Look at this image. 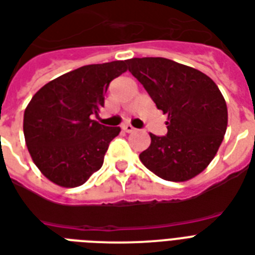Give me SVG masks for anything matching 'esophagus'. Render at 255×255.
Wrapping results in <instances>:
<instances>
[{
	"label": "esophagus",
	"instance_id": "obj_1",
	"mask_svg": "<svg viewBox=\"0 0 255 255\" xmlns=\"http://www.w3.org/2000/svg\"><path fill=\"white\" fill-rule=\"evenodd\" d=\"M122 130L126 131V133H133V131H135V128H133V126L129 125V124H126V125L122 126Z\"/></svg>",
	"mask_w": 255,
	"mask_h": 255
}]
</instances>
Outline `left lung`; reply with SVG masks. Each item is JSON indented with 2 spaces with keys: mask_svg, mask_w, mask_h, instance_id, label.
Returning <instances> with one entry per match:
<instances>
[{
  "mask_svg": "<svg viewBox=\"0 0 255 255\" xmlns=\"http://www.w3.org/2000/svg\"><path fill=\"white\" fill-rule=\"evenodd\" d=\"M129 72L167 114V133L150 134L141 162L159 178L182 182L212 162L228 126V108L214 81L186 65L162 57L126 61Z\"/></svg>",
  "mask_w": 255,
  "mask_h": 255,
  "instance_id": "obj_1",
  "label": "left lung"
}]
</instances>
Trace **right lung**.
Instances as JSON below:
<instances>
[{"instance_id": "add662e5", "label": "right lung", "mask_w": 255, "mask_h": 255, "mask_svg": "<svg viewBox=\"0 0 255 255\" xmlns=\"http://www.w3.org/2000/svg\"><path fill=\"white\" fill-rule=\"evenodd\" d=\"M126 61L86 65L39 89L23 114L31 158L47 179L64 187L84 185L102 167L109 143L121 129L101 125L98 116L114 78Z\"/></svg>"}]
</instances>
